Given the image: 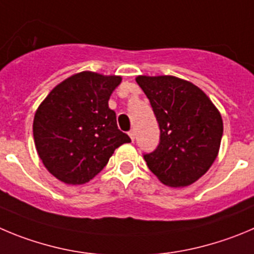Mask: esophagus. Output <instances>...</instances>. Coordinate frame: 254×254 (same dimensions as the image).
Returning a JSON list of instances; mask_svg holds the SVG:
<instances>
[{
	"mask_svg": "<svg viewBox=\"0 0 254 254\" xmlns=\"http://www.w3.org/2000/svg\"><path fill=\"white\" fill-rule=\"evenodd\" d=\"M135 135H136V134H135V130L134 129L130 130V131H129V136H130V139H131L132 141H134V139H135Z\"/></svg>",
	"mask_w": 254,
	"mask_h": 254,
	"instance_id": "34e87169",
	"label": "esophagus"
}]
</instances>
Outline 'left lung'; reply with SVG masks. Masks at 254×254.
I'll return each mask as SVG.
<instances>
[{
	"mask_svg": "<svg viewBox=\"0 0 254 254\" xmlns=\"http://www.w3.org/2000/svg\"><path fill=\"white\" fill-rule=\"evenodd\" d=\"M150 101L160 139L144 153L149 169L169 187H187L205 174L223 135L219 111L202 90L174 76H138Z\"/></svg>",
	"mask_w": 254,
	"mask_h": 254,
	"instance_id": "obj_1",
	"label": "left lung"
}]
</instances>
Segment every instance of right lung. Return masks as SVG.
I'll return each instance as SVG.
<instances>
[{
	"instance_id": "add662e5",
	"label": "right lung",
	"mask_w": 254,
	"mask_h": 254,
	"mask_svg": "<svg viewBox=\"0 0 254 254\" xmlns=\"http://www.w3.org/2000/svg\"><path fill=\"white\" fill-rule=\"evenodd\" d=\"M120 76L80 72L52 90L37 109L34 139L46 169L67 184H84L108 164L114 150L130 143L119 130L109 99Z\"/></svg>"
}]
</instances>
